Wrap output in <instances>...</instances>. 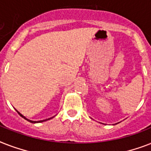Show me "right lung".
<instances>
[{
  "mask_svg": "<svg viewBox=\"0 0 151 151\" xmlns=\"http://www.w3.org/2000/svg\"><path fill=\"white\" fill-rule=\"evenodd\" d=\"M16 110V111H17V113L18 114H19L20 115V116H21V117H23V118H24V119H26L27 120V121H28V122H30V123H40V122H46V121H48V120H50V119H52V118H53V117H50V118H48V119H45V120H42V121H37V122H35V121H31V120H29V119H28V118H27V117H25V116H23V115L22 114H20L19 112V111H18L17 110Z\"/></svg>",
  "mask_w": 151,
  "mask_h": 151,
  "instance_id": "right-lung-1",
  "label": "right lung"
}]
</instances>
